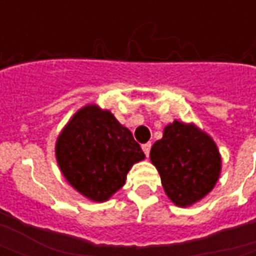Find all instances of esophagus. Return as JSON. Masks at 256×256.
<instances>
[{"instance_id": "34e87169", "label": "esophagus", "mask_w": 256, "mask_h": 256, "mask_svg": "<svg viewBox=\"0 0 256 256\" xmlns=\"http://www.w3.org/2000/svg\"><path fill=\"white\" fill-rule=\"evenodd\" d=\"M141 148L144 150V154L146 156L150 155V142H146V144H142L141 145Z\"/></svg>"}]
</instances>
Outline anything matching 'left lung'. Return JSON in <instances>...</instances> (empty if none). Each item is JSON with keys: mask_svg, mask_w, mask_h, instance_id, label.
I'll return each instance as SVG.
<instances>
[{"mask_svg": "<svg viewBox=\"0 0 256 256\" xmlns=\"http://www.w3.org/2000/svg\"><path fill=\"white\" fill-rule=\"evenodd\" d=\"M150 162L160 174L164 192L178 207L207 196L220 174V155L214 140L193 123L174 120L152 145Z\"/></svg>", "mask_w": 256, "mask_h": 256, "instance_id": "1", "label": "left lung"}]
</instances>
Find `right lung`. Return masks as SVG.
<instances>
[{"label":"right lung","instance_id":"add662e5","mask_svg":"<svg viewBox=\"0 0 256 256\" xmlns=\"http://www.w3.org/2000/svg\"><path fill=\"white\" fill-rule=\"evenodd\" d=\"M56 159L68 184L93 202H106L126 182L134 163L145 159L128 128L106 110L89 104L64 126Z\"/></svg>","mask_w":256,"mask_h":256}]
</instances>
